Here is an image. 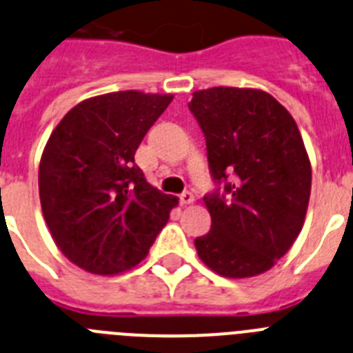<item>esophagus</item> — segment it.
<instances>
[{
  "mask_svg": "<svg viewBox=\"0 0 353 353\" xmlns=\"http://www.w3.org/2000/svg\"><path fill=\"white\" fill-rule=\"evenodd\" d=\"M179 200H181V204H183V205L193 204V202H195V195H193L192 192H184V193H181Z\"/></svg>",
  "mask_w": 353,
  "mask_h": 353,
  "instance_id": "1",
  "label": "esophagus"
}]
</instances>
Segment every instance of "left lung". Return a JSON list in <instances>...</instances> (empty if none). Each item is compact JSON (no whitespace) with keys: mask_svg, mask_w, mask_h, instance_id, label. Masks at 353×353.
I'll list each match as a JSON object with an SVG mask.
<instances>
[{"mask_svg":"<svg viewBox=\"0 0 353 353\" xmlns=\"http://www.w3.org/2000/svg\"><path fill=\"white\" fill-rule=\"evenodd\" d=\"M205 135L212 177L204 196L211 230L195 239L200 260L225 278L274 268L303 230L311 163L292 114L255 88H209L188 103Z\"/></svg>","mask_w":353,"mask_h":353,"instance_id":"8db88e82","label":"left lung"}]
</instances>
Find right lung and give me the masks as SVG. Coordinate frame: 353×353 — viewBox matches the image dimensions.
<instances>
[{"label":"right lung","mask_w":353,"mask_h":353,"mask_svg":"<svg viewBox=\"0 0 353 353\" xmlns=\"http://www.w3.org/2000/svg\"><path fill=\"white\" fill-rule=\"evenodd\" d=\"M172 98L135 90L88 98L50 133L38 167L40 204L54 243L77 268L101 276L133 269L179 204L135 163Z\"/></svg>","instance_id":"obj_1"}]
</instances>
